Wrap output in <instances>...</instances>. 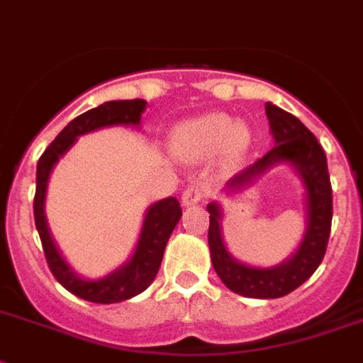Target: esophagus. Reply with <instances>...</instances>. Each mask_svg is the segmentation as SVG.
Instances as JSON below:
<instances>
[{
	"label": "esophagus",
	"instance_id": "obj_1",
	"mask_svg": "<svg viewBox=\"0 0 363 363\" xmlns=\"http://www.w3.org/2000/svg\"><path fill=\"white\" fill-rule=\"evenodd\" d=\"M207 194H209V188L205 186V184H199V182H194V184H188V188L182 192V203L190 207V205L199 203L201 199L207 198Z\"/></svg>",
	"mask_w": 363,
	"mask_h": 363
}]
</instances>
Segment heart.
I'll use <instances>...</instances> for the list:
<instances>
[{"mask_svg":"<svg viewBox=\"0 0 363 363\" xmlns=\"http://www.w3.org/2000/svg\"><path fill=\"white\" fill-rule=\"evenodd\" d=\"M250 147V130L222 113L198 116L179 124L169 137L171 152L188 160L207 158L216 150L228 162H235Z\"/></svg>","mask_w":363,"mask_h":363,"instance_id":"heart-1","label":"heart"}]
</instances>
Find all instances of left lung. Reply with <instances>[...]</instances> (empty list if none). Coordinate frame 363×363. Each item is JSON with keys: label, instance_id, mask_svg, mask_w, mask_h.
Wrapping results in <instances>:
<instances>
[{"label": "left lung", "instance_id": "obj_1", "mask_svg": "<svg viewBox=\"0 0 363 363\" xmlns=\"http://www.w3.org/2000/svg\"><path fill=\"white\" fill-rule=\"evenodd\" d=\"M265 115L269 121L275 147L269 152L256 160L247 169L233 177L228 188L241 190L252 182L256 177L275 164L286 162L298 171L305 186V203H307V228L292 258L275 267H252L241 264L228 252L222 239V211L218 203H209V248L213 267L220 281L232 292L245 298L273 299L282 298L307 279L320 265L326 254L330 230H332V184L328 173V162L324 148L316 137L298 121L296 116L282 111L273 104H265Z\"/></svg>", "mask_w": 363, "mask_h": 363}]
</instances>
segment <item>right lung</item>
<instances>
[{"instance_id": "add662e5", "label": "right lung", "mask_w": 363, "mask_h": 363, "mask_svg": "<svg viewBox=\"0 0 363 363\" xmlns=\"http://www.w3.org/2000/svg\"><path fill=\"white\" fill-rule=\"evenodd\" d=\"M147 109L145 99H121V101H107L96 109H90L77 116L64 130L60 131L43 156L37 162V186L35 198H33V216L39 238L43 242L47 264L56 277V281L75 294L79 298L92 301V303H118L124 299H130L143 290H147L152 284L154 277L158 273L162 258H164L165 245L169 241L175 226L181 220L182 209L177 198H165L150 205L143 220L139 241H137L135 252L118 269L111 275L90 281L82 279L71 269L67 262L58 252V247L54 245L52 235L48 232L47 216H45V196H47V184L50 171L64 156L77 137L84 135L88 131L107 128V125H139L143 111Z\"/></svg>"}]
</instances>
